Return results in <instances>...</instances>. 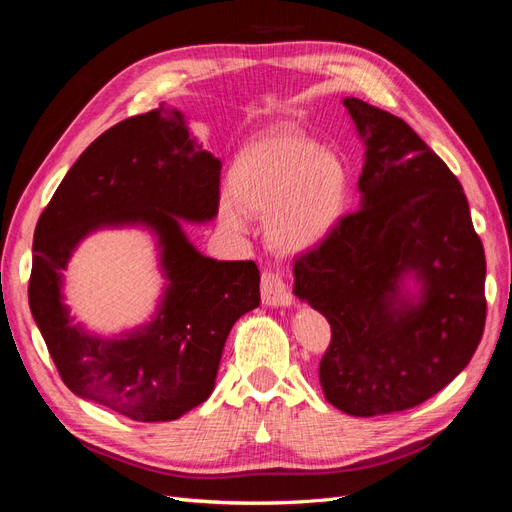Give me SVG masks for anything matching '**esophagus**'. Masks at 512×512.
Masks as SVG:
<instances>
[{
  "instance_id": "1",
  "label": "esophagus",
  "mask_w": 512,
  "mask_h": 512,
  "mask_svg": "<svg viewBox=\"0 0 512 512\" xmlns=\"http://www.w3.org/2000/svg\"><path fill=\"white\" fill-rule=\"evenodd\" d=\"M260 294H262V303L271 305V307H288L292 305L290 292L286 290V284L282 280V275L277 271H265L260 277Z\"/></svg>"
}]
</instances>
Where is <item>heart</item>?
Instances as JSON below:
<instances>
[{
	"mask_svg": "<svg viewBox=\"0 0 512 512\" xmlns=\"http://www.w3.org/2000/svg\"><path fill=\"white\" fill-rule=\"evenodd\" d=\"M350 168L307 136H271L232 162L220 218L235 232L250 228L247 211L268 218L267 239L284 254L305 252L335 228L350 198Z\"/></svg>",
	"mask_w": 512,
	"mask_h": 512,
	"instance_id": "1",
	"label": "heart"
}]
</instances>
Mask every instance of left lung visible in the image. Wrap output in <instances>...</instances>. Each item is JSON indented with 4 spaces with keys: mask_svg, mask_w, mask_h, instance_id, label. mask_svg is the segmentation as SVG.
I'll return each mask as SVG.
<instances>
[{
    "mask_svg": "<svg viewBox=\"0 0 512 512\" xmlns=\"http://www.w3.org/2000/svg\"><path fill=\"white\" fill-rule=\"evenodd\" d=\"M365 141L361 205L294 260V294L331 324L318 376L352 416L393 414L442 391L485 329V250L459 179L404 119L346 98ZM414 272L418 298L400 294Z\"/></svg>",
    "mask_w": 512,
    "mask_h": 512,
    "instance_id": "8db88e82",
    "label": "left lung"
}]
</instances>
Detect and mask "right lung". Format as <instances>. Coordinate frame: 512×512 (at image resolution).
<instances>
[{
    "label": "right lung",
    "mask_w": 512,
    "mask_h": 512,
    "mask_svg": "<svg viewBox=\"0 0 512 512\" xmlns=\"http://www.w3.org/2000/svg\"><path fill=\"white\" fill-rule=\"evenodd\" d=\"M220 170L181 113L160 106L100 134L59 183L34 232L27 292L74 395L141 423L175 421L211 395L232 324L260 303L254 260L207 258L181 228V220L215 218ZM123 223L157 232L169 288L151 325L106 340L73 324L60 301V277L91 229Z\"/></svg>",
    "instance_id": "add662e5"
}]
</instances>
